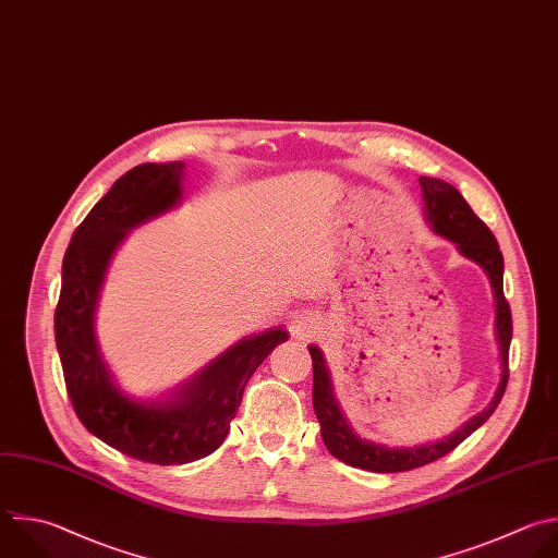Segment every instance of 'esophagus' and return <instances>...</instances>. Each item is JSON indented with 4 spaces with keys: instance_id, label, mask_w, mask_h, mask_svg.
Instances as JSON below:
<instances>
[{
    "instance_id": "34e87169",
    "label": "esophagus",
    "mask_w": 558,
    "mask_h": 558,
    "mask_svg": "<svg viewBox=\"0 0 558 558\" xmlns=\"http://www.w3.org/2000/svg\"><path fill=\"white\" fill-rule=\"evenodd\" d=\"M317 324H315V317L306 311H295L291 317H289V330L293 337L298 339H306L315 332Z\"/></svg>"
}]
</instances>
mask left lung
<instances>
[{
    "instance_id": "left-lung-1",
    "label": "left lung",
    "mask_w": 558,
    "mask_h": 558,
    "mask_svg": "<svg viewBox=\"0 0 558 558\" xmlns=\"http://www.w3.org/2000/svg\"><path fill=\"white\" fill-rule=\"evenodd\" d=\"M423 189V204H425V221L434 234L456 243L458 252L480 265L488 276L495 298V337L499 345V363H501V377L495 390L493 401L486 410L469 418L460 429L451 436L425 442L416 447H388L381 442H373L359 438L352 427L348 425L345 416L341 414L339 401L332 392V381L326 367L324 352L317 345H308L313 359V410L322 427V440L326 449L341 462L375 473H399L425 466L449 451H453L462 440H466L477 427H482L495 408L499 405L506 384H508V348L512 339V317L510 306L504 298V256L493 232L486 223L471 210L464 197L453 189L451 183L434 177H421Z\"/></svg>"
}]
</instances>
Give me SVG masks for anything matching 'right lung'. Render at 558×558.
<instances>
[{
    "mask_svg": "<svg viewBox=\"0 0 558 558\" xmlns=\"http://www.w3.org/2000/svg\"><path fill=\"white\" fill-rule=\"evenodd\" d=\"M185 163H140L76 228L63 258L54 337L81 423L105 445L150 464H185L221 447L256 367L284 328L245 337L161 399H133L116 384L96 337V308L116 250L131 230L183 202Z\"/></svg>",
    "mask_w": 558,
    "mask_h": 558,
    "instance_id": "1",
    "label": "right lung"
}]
</instances>
